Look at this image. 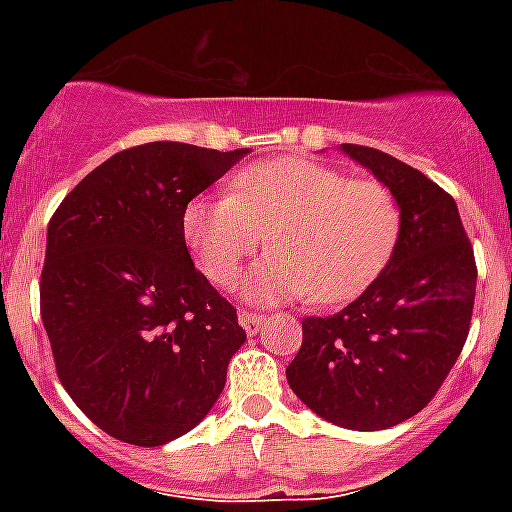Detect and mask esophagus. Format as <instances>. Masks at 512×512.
<instances>
[{
  "label": "esophagus",
  "mask_w": 512,
  "mask_h": 512,
  "mask_svg": "<svg viewBox=\"0 0 512 512\" xmlns=\"http://www.w3.org/2000/svg\"><path fill=\"white\" fill-rule=\"evenodd\" d=\"M265 321V313H257V311H239V324L247 329V335H257L260 327H263Z\"/></svg>",
  "instance_id": "esophagus-1"
}]
</instances>
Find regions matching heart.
<instances>
[{"label": "heart", "mask_w": 512, "mask_h": 512, "mask_svg": "<svg viewBox=\"0 0 512 512\" xmlns=\"http://www.w3.org/2000/svg\"><path fill=\"white\" fill-rule=\"evenodd\" d=\"M398 233L401 207L382 180L305 156L252 164L231 177L228 193L196 196L183 209L185 244L217 287L233 284L268 236L273 255L244 281L252 300L345 303L380 276Z\"/></svg>", "instance_id": "obj_1"}]
</instances>
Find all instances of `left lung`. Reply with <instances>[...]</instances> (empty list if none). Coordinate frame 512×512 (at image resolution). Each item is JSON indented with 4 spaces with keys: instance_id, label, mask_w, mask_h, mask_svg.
I'll return each instance as SVG.
<instances>
[{
    "instance_id": "left-lung-1",
    "label": "left lung",
    "mask_w": 512,
    "mask_h": 512,
    "mask_svg": "<svg viewBox=\"0 0 512 512\" xmlns=\"http://www.w3.org/2000/svg\"><path fill=\"white\" fill-rule=\"evenodd\" d=\"M342 151L396 193L401 233L388 268L332 316L303 319L289 388L324 420L385 430L425 409L468 340L476 255L449 193L377 148Z\"/></svg>"
}]
</instances>
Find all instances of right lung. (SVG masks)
I'll return each mask as SVG.
<instances>
[{
  "label": "right lung",
  "instance_id": "obj_1",
  "mask_svg": "<svg viewBox=\"0 0 512 512\" xmlns=\"http://www.w3.org/2000/svg\"><path fill=\"white\" fill-rule=\"evenodd\" d=\"M244 154L188 143L127 148L50 217L39 311L55 372L116 441L162 446L196 428L247 340L183 236L185 204Z\"/></svg>",
  "mask_w": 512,
  "mask_h": 512
}]
</instances>
